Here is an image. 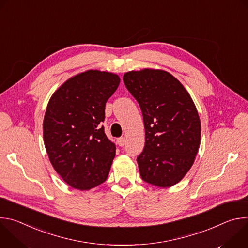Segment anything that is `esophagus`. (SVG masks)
I'll use <instances>...</instances> for the list:
<instances>
[{
    "label": "esophagus",
    "instance_id": "1",
    "mask_svg": "<svg viewBox=\"0 0 248 248\" xmlns=\"http://www.w3.org/2000/svg\"><path fill=\"white\" fill-rule=\"evenodd\" d=\"M125 143H126L125 137H120V138L118 139V144H119L121 147H122V146H124Z\"/></svg>",
    "mask_w": 248,
    "mask_h": 248
}]
</instances>
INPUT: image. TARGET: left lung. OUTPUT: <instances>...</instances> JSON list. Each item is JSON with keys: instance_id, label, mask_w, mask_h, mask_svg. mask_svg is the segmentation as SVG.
Wrapping results in <instances>:
<instances>
[{"instance_id": "8db88e82", "label": "left lung", "mask_w": 248, "mask_h": 248, "mask_svg": "<svg viewBox=\"0 0 248 248\" xmlns=\"http://www.w3.org/2000/svg\"><path fill=\"white\" fill-rule=\"evenodd\" d=\"M123 79L143 116L145 145L136 159L141 179L159 187L178 184L200 145L201 124L190 95L165 70L129 72Z\"/></svg>"}]
</instances>
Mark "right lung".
Here are the masks:
<instances>
[{
	"mask_svg": "<svg viewBox=\"0 0 248 248\" xmlns=\"http://www.w3.org/2000/svg\"><path fill=\"white\" fill-rule=\"evenodd\" d=\"M120 81L117 75L87 70L66 80L48 103L44 144L56 171L74 188L88 190L108 178L116 145L101 124Z\"/></svg>",
	"mask_w": 248,
	"mask_h": 248,
	"instance_id": "1",
	"label": "right lung"
}]
</instances>
